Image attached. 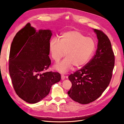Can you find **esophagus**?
Returning <instances> with one entry per match:
<instances>
[{
	"label": "esophagus",
	"instance_id": "obj_1",
	"mask_svg": "<svg viewBox=\"0 0 124 124\" xmlns=\"http://www.w3.org/2000/svg\"><path fill=\"white\" fill-rule=\"evenodd\" d=\"M65 76L64 75H61V79H62V80H63L65 79Z\"/></svg>",
	"mask_w": 124,
	"mask_h": 124
}]
</instances>
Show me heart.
Wrapping results in <instances>:
<instances>
[{
    "label": "heart",
    "mask_w": 124,
    "mask_h": 124,
    "mask_svg": "<svg viewBox=\"0 0 124 124\" xmlns=\"http://www.w3.org/2000/svg\"><path fill=\"white\" fill-rule=\"evenodd\" d=\"M95 47L93 39L76 30L64 32L60 40L54 38L49 43L50 54L55 62H59L64 55L66 57L54 66L55 70L62 73L67 72L72 66L80 68L85 65L92 56Z\"/></svg>",
    "instance_id": "obj_1"
}]
</instances>
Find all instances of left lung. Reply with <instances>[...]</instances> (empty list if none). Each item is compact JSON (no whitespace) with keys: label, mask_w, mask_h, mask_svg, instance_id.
I'll list each match as a JSON object with an SVG mask.
<instances>
[{"label":"left lung","mask_w":124,"mask_h":124,"mask_svg":"<svg viewBox=\"0 0 124 124\" xmlns=\"http://www.w3.org/2000/svg\"><path fill=\"white\" fill-rule=\"evenodd\" d=\"M94 31L98 39L95 54L86 65L68 76L72 86L67 93L82 104L93 102L102 95L111 81L114 66L110 41L102 31Z\"/></svg>","instance_id":"left-lung-1"}]
</instances>
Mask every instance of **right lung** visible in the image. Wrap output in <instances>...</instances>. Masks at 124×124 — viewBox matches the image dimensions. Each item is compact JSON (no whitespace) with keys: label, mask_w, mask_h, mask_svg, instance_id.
<instances>
[{"label":"right lung","mask_w":124,"mask_h":124,"mask_svg":"<svg viewBox=\"0 0 124 124\" xmlns=\"http://www.w3.org/2000/svg\"><path fill=\"white\" fill-rule=\"evenodd\" d=\"M51 31H36L30 23L17 32L11 44L8 70L16 94L24 101L36 103L48 94L61 80L59 72L45 71L51 64L49 43Z\"/></svg>","instance_id":"add662e5"}]
</instances>
